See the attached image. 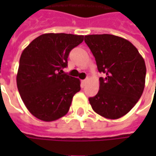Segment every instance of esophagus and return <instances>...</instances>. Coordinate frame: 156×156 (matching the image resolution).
Instances as JSON below:
<instances>
[{
	"instance_id": "34e87169",
	"label": "esophagus",
	"mask_w": 156,
	"mask_h": 156,
	"mask_svg": "<svg viewBox=\"0 0 156 156\" xmlns=\"http://www.w3.org/2000/svg\"><path fill=\"white\" fill-rule=\"evenodd\" d=\"M87 82H88V79L86 78V79H83V80H82V85L83 86H85V84L87 83Z\"/></svg>"
}]
</instances>
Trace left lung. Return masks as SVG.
Masks as SVG:
<instances>
[{
    "label": "left lung",
    "mask_w": 156,
    "mask_h": 156,
    "mask_svg": "<svg viewBox=\"0 0 156 156\" xmlns=\"http://www.w3.org/2000/svg\"><path fill=\"white\" fill-rule=\"evenodd\" d=\"M84 41L94 56L99 73V90L88 98L94 111L117 119L130 111L143 94L146 67L137 48L126 39L110 35H88Z\"/></svg>",
    "instance_id": "8db88e82"
}]
</instances>
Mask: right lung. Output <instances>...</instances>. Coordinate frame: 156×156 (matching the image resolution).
I'll list each match as a JSON object with an SVG mask.
<instances>
[{
    "mask_svg": "<svg viewBox=\"0 0 156 156\" xmlns=\"http://www.w3.org/2000/svg\"><path fill=\"white\" fill-rule=\"evenodd\" d=\"M84 37L46 33L23 50L16 75L19 94L33 116L46 122L57 120L69 110L80 80L62 73L73 48Z\"/></svg>",
    "mask_w": 156,
    "mask_h": 156,
    "instance_id": "obj_1",
    "label": "right lung"
}]
</instances>
